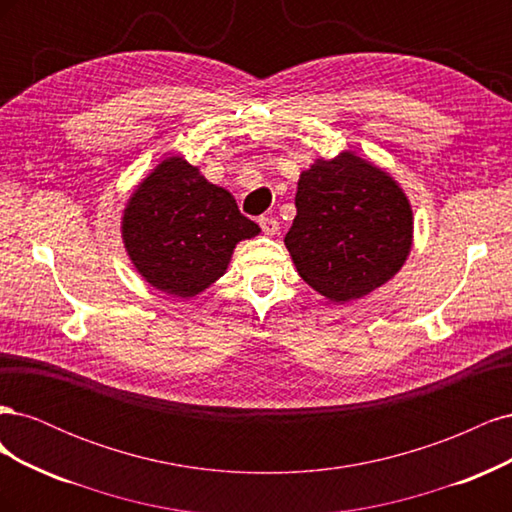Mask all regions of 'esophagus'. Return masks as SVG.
I'll list each match as a JSON object with an SVG mask.
<instances>
[{
  "instance_id": "34e87169",
  "label": "esophagus",
  "mask_w": 512,
  "mask_h": 512,
  "mask_svg": "<svg viewBox=\"0 0 512 512\" xmlns=\"http://www.w3.org/2000/svg\"><path fill=\"white\" fill-rule=\"evenodd\" d=\"M258 224H260L262 232H265V235H269V237L275 235L277 230H280V222H277L275 218H269V215H267V218H260Z\"/></svg>"
}]
</instances>
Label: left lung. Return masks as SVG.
<instances>
[{
	"mask_svg": "<svg viewBox=\"0 0 512 512\" xmlns=\"http://www.w3.org/2000/svg\"><path fill=\"white\" fill-rule=\"evenodd\" d=\"M297 218L284 239L303 280L335 303L361 299L401 269L412 209L399 185L344 151L299 179Z\"/></svg>",
	"mask_w": 512,
	"mask_h": 512,
	"instance_id": "1",
	"label": "left lung"
}]
</instances>
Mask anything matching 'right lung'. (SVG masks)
<instances>
[{
	"instance_id": "add662e5",
	"label": "right lung",
	"mask_w": 512,
	"mask_h": 512,
	"mask_svg": "<svg viewBox=\"0 0 512 512\" xmlns=\"http://www.w3.org/2000/svg\"><path fill=\"white\" fill-rule=\"evenodd\" d=\"M121 228L138 273L181 299L224 275L235 245L260 232L230 192L181 158L164 160L138 185Z\"/></svg>"
}]
</instances>
